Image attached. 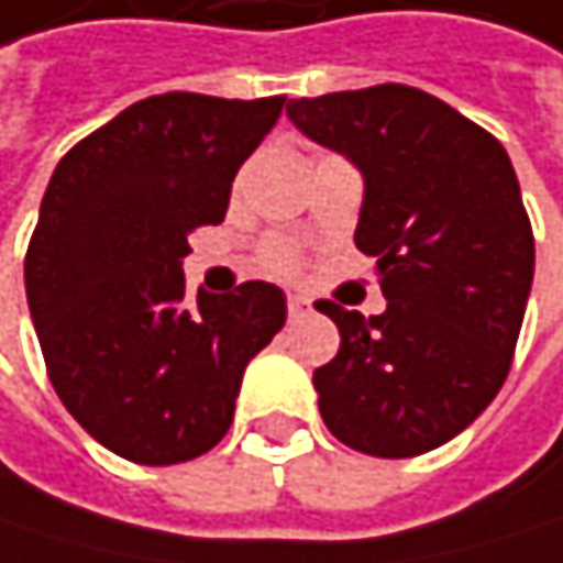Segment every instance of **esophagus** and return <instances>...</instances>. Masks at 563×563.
Here are the masks:
<instances>
[{"instance_id":"1","label":"esophagus","mask_w":563,"mask_h":563,"mask_svg":"<svg viewBox=\"0 0 563 563\" xmlns=\"http://www.w3.org/2000/svg\"><path fill=\"white\" fill-rule=\"evenodd\" d=\"M312 312H316L312 298H306V295H288V316H291V319H306V316H312Z\"/></svg>"}]
</instances>
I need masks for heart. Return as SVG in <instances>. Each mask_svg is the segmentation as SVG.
Wrapping results in <instances>:
<instances>
[{
	"instance_id": "1",
	"label": "heart",
	"mask_w": 563,
	"mask_h": 563,
	"mask_svg": "<svg viewBox=\"0 0 563 563\" xmlns=\"http://www.w3.org/2000/svg\"><path fill=\"white\" fill-rule=\"evenodd\" d=\"M265 265H268L272 272H295L298 257H295V251H291L288 244H282V241H272V244L265 247Z\"/></svg>"
}]
</instances>
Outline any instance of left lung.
<instances>
[{"instance_id": "8db88e82", "label": "left lung", "mask_w": 563, "mask_h": 563, "mask_svg": "<svg viewBox=\"0 0 563 563\" xmlns=\"http://www.w3.org/2000/svg\"><path fill=\"white\" fill-rule=\"evenodd\" d=\"M312 142L363 173L356 247L387 298L363 319L316 302L340 353L312 374L343 445L411 459L445 445L499 394L533 285V231L506 148L408 84L288 101Z\"/></svg>"}]
</instances>
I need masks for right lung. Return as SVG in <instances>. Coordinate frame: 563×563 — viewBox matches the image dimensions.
I'll return each mask as SVG.
<instances>
[{"label": "right lung", "mask_w": 563, "mask_h": 563, "mask_svg": "<svg viewBox=\"0 0 563 563\" xmlns=\"http://www.w3.org/2000/svg\"><path fill=\"white\" fill-rule=\"evenodd\" d=\"M285 98L169 91L135 101L57 163L26 251L46 374L77 424L139 465L210 452L244 366L285 325V295L244 282L186 302L183 257L220 223L231 183Z\"/></svg>", "instance_id": "add662e5"}]
</instances>
